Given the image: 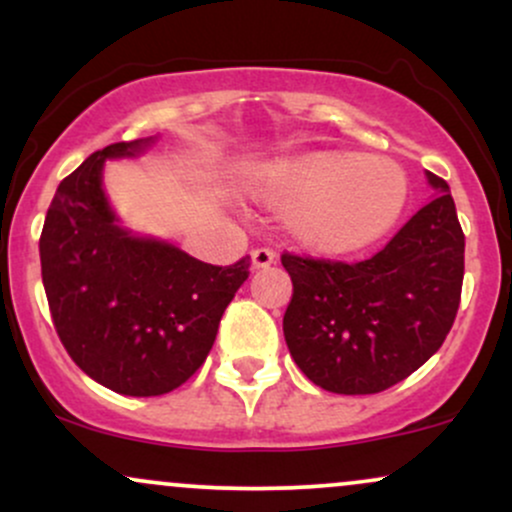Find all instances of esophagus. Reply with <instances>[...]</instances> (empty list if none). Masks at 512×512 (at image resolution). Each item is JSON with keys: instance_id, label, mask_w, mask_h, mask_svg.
<instances>
[{"instance_id": "34e87169", "label": "esophagus", "mask_w": 512, "mask_h": 512, "mask_svg": "<svg viewBox=\"0 0 512 512\" xmlns=\"http://www.w3.org/2000/svg\"><path fill=\"white\" fill-rule=\"evenodd\" d=\"M274 260H276L274 250H269V248H257V250L250 252V262H252V267H255V269L272 267Z\"/></svg>"}]
</instances>
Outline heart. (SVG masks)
Masks as SVG:
<instances>
[{
	"mask_svg": "<svg viewBox=\"0 0 512 512\" xmlns=\"http://www.w3.org/2000/svg\"><path fill=\"white\" fill-rule=\"evenodd\" d=\"M257 195L284 209L291 240L315 255H349L373 245L399 221L409 180L385 156L308 151L255 175Z\"/></svg>",
	"mask_w": 512,
	"mask_h": 512,
	"instance_id": "heart-1",
	"label": "heart"
}]
</instances>
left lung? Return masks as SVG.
<instances>
[{
	"label": "left lung",
	"instance_id": "8db88e82",
	"mask_svg": "<svg viewBox=\"0 0 512 512\" xmlns=\"http://www.w3.org/2000/svg\"><path fill=\"white\" fill-rule=\"evenodd\" d=\"M370 260L284 255L293 281L284 337L296 366L337 395L402 383L440 349L460 308L464 236L448 182Z\"/></svg>",
	"mask_w": 512,
	"mask_h": 512
}]
</instances>
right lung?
<instances>
[{
    "mask_svg": "<svg viewBox=\"0 0 512 512\" xmlns=\"http://www.w3.org/2000/svg\"><path fill=\"white\" fill-rule=\"evenodd\" d=\"M156 137L96 151L57 187L40 236L52 322L88 378L129 397L175 390L214 346L250 257L214 267L170 240L122 226L103 190L105 161L139 158Z\"/></svg>",
    "mask_w": 512,
    "mask_h": 512,
    "instance_id": "right-lung-1",
    "label": "right lung"
}]
</instances>
